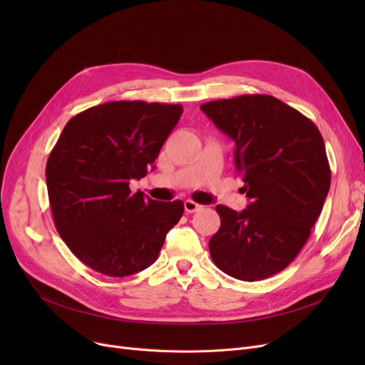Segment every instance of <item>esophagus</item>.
<instances>
[{"label": "esophagus", "instance_id": "obj_1", "mask_svg": "<svg viewBox=\"0 0 365 365\" xmlns=\"http://www.w3.org/2000/svg\"><path fill=\"white\" fill-rule=\"evenodd\" d=\"M185 212L186 213H195V212H198L200 208H202V205H200L198 202H195V201H192V200H185Z\"/></svg>", "mask_w": 365, "mask_h": 365}]
</instances>
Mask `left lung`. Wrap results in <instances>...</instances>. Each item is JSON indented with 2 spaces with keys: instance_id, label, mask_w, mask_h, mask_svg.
<instances>
[{
  "instance_id": "8db88e82",
  "label": "left lung",
  "mask_w": 365,
  "mask_h": 365,
  "mask_svg": "<svg viewBox=\"0 0 365 365\" xmlns=\"http://www.w3.org/2000/svg\"><path fill=\"white\" fill-rule=\"evenodd\" d=\"M235 142V170L250 204H219V231L208 242L220 271L259 281L289 266L311 235L331 171L318 127L269 94H244L200 106Z\"/></svg>"
}]
</instances>
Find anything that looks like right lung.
<instances>
[{"label":"right lung","instance_id":"obj_1","mask_svg":"<svg viewBox=\"0 0 365 365\" xmlns=\"http://www.w3.org/2000/svg\"><path fill=\"white\" fill-rule=\"evenodd\" d=\"M182 112V105L117 101L65 125L47 160L48 200L57 232L90 269L123 278L158 259L183 202L131 194L128 183L146 176Z\"/></svg>","mask_w":365,"mask_h":365}]
</instances>
